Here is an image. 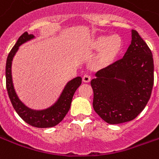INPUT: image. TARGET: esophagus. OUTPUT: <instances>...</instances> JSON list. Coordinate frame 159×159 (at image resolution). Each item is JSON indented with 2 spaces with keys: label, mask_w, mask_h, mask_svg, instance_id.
<instances>
[{
  "label": "esophagus",
  "mask_w": 159,
  "mask_h": 159,
  "mask_svg": "<svg viewBox=\"0 0 159 159\" xmlns=\"http://www.w3.org/2000/svg\"><path fill=\"white\" fill-rule=\"evenodd\" d=\"M90 81H91V76L89 75H84L83 76V83H89Z\"/></svg>",
  "instance_id": "1"
}]
</instances>
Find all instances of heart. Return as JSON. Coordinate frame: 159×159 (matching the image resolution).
Listing matches in <instances>:
<instances>
[{"instance_id":"obj_1","label":"heart","mask_w":159,"mask_h":159,"mask_svg":"<svg viewBox=\"0 0 159 159\" xmlns=\"http://www.w3.org/2000/svg\"><path fill=\"white\" fill-rule=\"evenodd\" d=\"M90 48L98 50L94 63L99 68H107L113 65L123 48V42L119 36H98L89 42Z\"/></svg>"}]
</instances>
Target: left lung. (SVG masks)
Segmentation results:
<instances>
[{"mask_svg": "<svg viewBox=\"0 0 159 159\" xmlns=\"http://www.w3.org/2000/svg\"><path fill=\"white\" fill-rule=\"evenodd\" d=\"M131 34L123 59L99 70L91 81L93 109L110 124L134 119L147 106L153 87L152 53L136 30Z\"/></svg>", "mask_w": 159, "mask_h": 159, "instance_id": "left-lung-1", "label": "left lung"}]
</instances>
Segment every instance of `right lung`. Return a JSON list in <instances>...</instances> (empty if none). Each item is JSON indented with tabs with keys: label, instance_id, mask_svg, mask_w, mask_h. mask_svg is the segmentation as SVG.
<instances>
[{
	"label": "right lung",
	"instance_id": "add662e5",
	"mask_svg": "<svg viewBox=\"0 0 159 159\" xmlns=\"http://www.w3.org/2000/svg\"><path fill=\"white\" fill-rule=\"evenodd\" d=\"M33 38H35L34 35L25 32L18 39L16 44L9 52L6 64L7 90L14 110L25 123L36 128H51L59 124L69 111L73 95L82 83V77L76 76L66 83L58 100L48 108L44 110H33L26 107L19 100L14 89L12 77V62L13 57L19 50V46L26 42H29Z\"/></svg>",
	"mask_w": 159,
	"mask_h": 159
}]
</instances>
